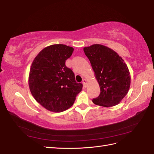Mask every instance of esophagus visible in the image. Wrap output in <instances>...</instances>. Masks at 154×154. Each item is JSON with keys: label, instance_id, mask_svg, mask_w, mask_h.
<instances>
[{"label": "esophagus", "instance_id": "1", "mask_svg": "<svg viewBox=\"0 0 154 154\" xmlns=\"http://www.w3.org/2000/svg\"><path fill=\"white\" fill-rule=\"evenodd\" d=\"M87 82H88L87 80H86V79H84V80H83L82 83H83V85H84V88H86V87H87Z\"/></svg>", "mask_w": 154, "mask_h": 154}]
</instances>
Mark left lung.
<instances>
[{
  "label": "left lung",
  "instance_id": "left-lung-1",
  "mask_svg": "<svg viewBox=\"0 0 154 154\" xmlns=\"http://www.w3.org/2000/svg\"><path fill=\"white\" fill-rule=\"evenodd\" d=\"M83 50L101 92L92 100L93 103L103 107L118 104L126 96L131 83L129 69L124 60L114 50L98 44L84 47Z\"/></svg>",
  "mask_w": 154,
  "mask_h": 154
}]
</instances>
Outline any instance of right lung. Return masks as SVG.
<instances>
[{"label":"right lung","instance_id":"1","mask_svg":"<svg viewBox=\"0 0 154 154\" xmlns=\"http://www.w3.org/2000/svg\"><path fill=\"white\" fill-rule=\"evenodd\" d=\"M72 47L52 45L42 49L32 63L29 86L38 103L52 112L70 108L82 84L75 80L74 74L65 65L72 54Z\"/></svg>","mask_w":154,"mask_h":154}]
</instances>
